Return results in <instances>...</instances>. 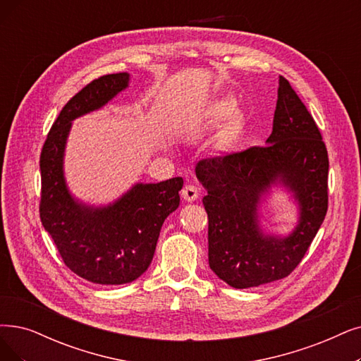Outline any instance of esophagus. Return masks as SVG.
<instances>
[{
  "label": "esophagus",
  "instance_id": "esophagus-1",
  "mask_svg": "<svg viewBox=\"0 0 361 361\" xmlns=\"http://www.w3.org/2000/svg\"><path fill=\"white\" fill-rule=\"evenodd\" d=\"M198 195H200V190L197 188L195 185L188 183V185H185V188L182 190V198L185 201H188V203H192V201H195L198 198Z\"/></svg>",
  "mask_w": 361,
  "mask_h": 361
}]
</instances>
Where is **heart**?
<instances>
[{"instance_id":"1","label":"heart","mask_w":361,"mask_h":361,"mask_svg":"<svg viewBox=\"0 0 361 361\" xmlns=\"http://www.w3.org/2000/svg\"><path fill=\"white\" fill-rule=\"evenodd\" d=\"M231 109H233V102H231L229 99H221L213 105L212 112H213L214 117L221 118V117H225V115H228Z\"/></svg>"}]
</instances>
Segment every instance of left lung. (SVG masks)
I'll return each mask as SVG.
<instances>
[{"label": "left lung", "mask_w": 361, "mask_h": 361, "mask_svg": "<svg viewBox=\"0 0 361 361\" xmlns=\"http://www.w3.org/2000/svg\"><path fill=\"white\" fill-rule=\"evenodd\" d=\"M327 173L319 127L289 81L280 77L267 147L197 164L195 175L207 190L203 204L209 218L210 269L234 289L289 276L324 221ZM274 188L297 206V224L286 236L262 225V210Z\"/></svg>", "instance_id": "left-lung-1"}]
</instances>
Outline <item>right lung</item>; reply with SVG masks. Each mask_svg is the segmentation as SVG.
<instances>
[{
	"label": "right lung",
	"mask_w": 361,
	"mask_h": 361,
	"mask_svg": "<svg viewBox=\"0 0 361 361\" xmlns=\"http://www.w3.org/2000/svg\"><path fill=\"white\" fill-rule=\"evenodd\" d=\"M130 74L92 81L61 111L41 151L39 218L65 265L96 284H127L148 269L167 216L179 207L182 178L136 182L108 204H89L71 192L65 149L72 121L104 108L126 90Z\"/></svg>",
	"instance_id": "1"
}]
</instances>
